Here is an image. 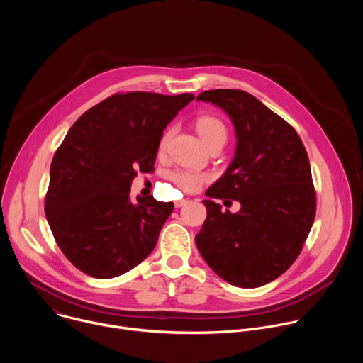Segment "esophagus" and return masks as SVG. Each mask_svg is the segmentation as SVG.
<instances>
[{"label":"esophagus","instance_id":"34e87169","mask_svg":"<svg viewBox=\"0 0 363 363\" xmlns=\"http://www.w3.org/2000/svg\"><path fill=\"white\" fill-rule=\"evenodd\" d=\"M185 203H188V199H179V201H175V208H179V206H184Z\"/></svg>","mask_w":363,"mask_h":363}]
</instances>
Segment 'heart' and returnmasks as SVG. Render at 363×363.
Returning <instances> with one entry per match:
<instances>
[{
  "mask_svg": "<svg viewBox=\"0 0 363 363\" xmlns=\"http://www.w3.org/2000/svg\"><path fill=\"white\" fill-rule=\"evenodd\" d=\"M195 125L199 136L208 147L214 145H223V146L225 145L228 138V130L225 123L220 118L213 115H202L196 118ZM174 133H175V126H169L162 133L158 145L160 152H164L167 149ZM169 178L181 192H194L206 181V177L203 174L188 171V169H177L171 172Z\"/></svg>",
  "mask_w": 363,
  "mask_h": 363,
  "instance_id": "heart-1",
  "label": "heart"
}]
</instances>
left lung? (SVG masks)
<instances>
[{"label": "left lung", "mask_w": 363, "mask_h": 363, "mask_svg": "<svg viewBox=\"0 0 363 363\" xmlns=\"http://www.w3.org/2000/svg\"><path fill=\"white\" fill-rule=\"evenodd\" d=\"M198 100L227 112L237 133L235 157L206 189V220L195 235L203 260L223 280L252 289L280 277L298 257L316 216V191L296 129L244 90H205ZM238 200L223 213L214 199ZM231 202V201H230Z\"/></svg>", "instance_id": "1"}]
</instances>
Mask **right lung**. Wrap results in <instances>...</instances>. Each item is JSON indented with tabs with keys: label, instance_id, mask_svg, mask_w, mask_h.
Here are the masks:
<instances>
[{
	"label": "right lung",
	"instance_id": "1",
	"mask_svg": "<svg viewBox=\"0 0 363 363\" xmlns=\"http://www.w3.org/2000/svg\"><path fill=\"white\" fill-rule=\"evenodd\" d=\"M194 99L116 93L86 111L57 147L44 211L59 248L96 279L121 276L150 254L174 210L152 195L129 201L138 172L153 171L167 125Z\"/></svg>",
	"mask_w": 363,
	"mask_h": 363
}]
</instances>
